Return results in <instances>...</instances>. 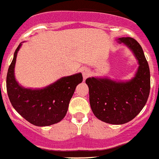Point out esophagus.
<instances>
[{
    "mask_svg": "<svg viewBox=\"0 0 159 159\" xmlns=\"http://www.w3.org/2000/svg\"><path fill=\"white\" fill-rule=\"evenodd\" d=\"M81 74H82L83 78H86L89 76L91 73H90L89 70L87 69V68H82V69H81Z\"/></svg>",
    "mask_w": 159,
    "mask_h": 159,
    "instance_id": "34e87169",
    "label": "esophagus"
}]
</instances>
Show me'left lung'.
I'll list each match as a JSON object with an SVG mask.
<instances>
[{"label":"left lung","mask_w":159,"mask_h":159,"mask_svg":"<svg viewBox=\"0 0 159 159\" xmlns=\"http://www.w3.org/2000/svg\"><path fill=\"white\" fill-rule=\"evenodd\" d=\"M117 42L127 46L138 61L134 78L114 81L108 78H89V103L95 116L103 122L124 124L135 118L145 106L151 89L148 62L141 46L131 37L119 38Z\"/></svg>","instance_id":"8db88e82"}]
</instances>
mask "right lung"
<instances>
[{
  "label": "right lung",
  "instance_id": "right-lung-1",
  "mask_svg": "<svg viewBox=\"0 0 159 159\" xmlns=\"http://www.w3.org/2000/svg\"><path fill=\"white\" fill-rule=\"evenodd\" d=\"M20 43L8 70L6 87L8 98L16 111L26 120L38 127L60 122L65 117L77 85L82 81L81 73L61 78L43 89L23 87L15 78V64Z\"/></svg>",
  "mask_w": 159,
  "mask_h": 159
}]
</instances>
